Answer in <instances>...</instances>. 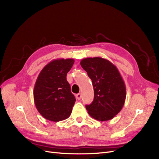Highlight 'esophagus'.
Segmentation results:
<instances>
[{"label":"esophagus","mask_w":159,"mask_h":159,"mask_svg":"<svg viewBox=\"0 0 159 159\" xmlns=\"http://www.w3.org/2000/svg\"><path fill=\"white\" fill-rule=\"evenodd\" d=\"M81 93H78L75 95V98H76V99H78V100H80L81 99Z\"/></svg>","instance_id":"obj_1"}]
</instances>
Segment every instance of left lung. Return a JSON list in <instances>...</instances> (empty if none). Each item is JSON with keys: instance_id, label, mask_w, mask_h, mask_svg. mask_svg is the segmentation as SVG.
<instances>
[{"instance_id": "obj_1", "label": "left lung", "mask_w": 159, "mask_h": 159, "mask_svg": "<svg viewBox=\"0 0 159 159\" xmlns=\"http://www.w3.org/2000/svg\"><path fill=\"white\" fill-rule=\"evenodd\" d=\"M80 64L92 81L94 99L86 109L91 117L100 121L113 119L123 108L126 87L117 67L100 57H87Z\"/></svg>"}]
</instances>
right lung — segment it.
Listing matches in <instances>:
<instances>
[{
    "instance_id": "obj_1",
    "label": "right lung",
    "mask_w": 159,
    "mask_h": 159,
    "mask_svg": "<svg viewBox=\"0 0 159 159\" xmlns=\"http://www.w3.org/2000/svg\"><path fill=\"white\" fill-rule=\"evenodd\" d=\"M74 59H56L44 66L38 75L34 88L36 107L47 120L57 122L68 119L75 98L66 80Z\"/></svg>"
}]
</instances>
